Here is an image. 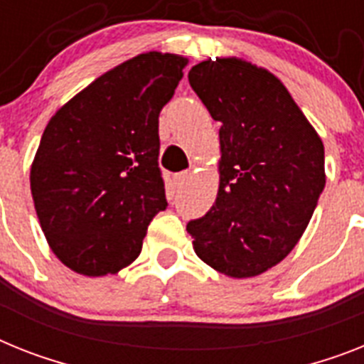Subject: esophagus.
Returning a JSON list of instances; mask_svg holds the SVG:
<instances>
[{"instance_id":"esophagus-1","label":"esophagus","mask_w":364,"mask_h":364,"mask_svg":"<svg viewBox=\"0 0 364 364\" xmlns=\"http://www.w3.org/2000/svg\"><path fill=\"white\" fill-rule=\"evenodd\" d=\"M188 177H191V173H188V172L176 173V176H173V183H176V187L181 188L183 185H185V183L188 181Z\"/></svg>"}]
</instances>
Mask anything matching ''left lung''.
<instances>
[{
    "instance_id": "left-lung-1",
    "label": "left lung",
    "mask_w": 364,
    "mask_h": 364,
    "mask_svg": "<svg viewBox=\"0 0 364 364\" xmlns=\"http://www.w3.org/2000/svg\"><path fill=\"white\" fill-rule=\"evenodd\" d=\"M188 83L220 122V187L191 220L194 252L229 277H253L291 253L326 185L323 144L285 85L237 57L192 66Z\"/></svg>"
}]
</instances>
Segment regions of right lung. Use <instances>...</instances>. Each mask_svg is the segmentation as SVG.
I'll return each mask as SVG.
<instances>
[{
	"mask_svg": "<svg viewBox=\"0 0 364 364\" xmlns=\"http://www.w3.org/2000/svg\"><path fill=\"white\" fill-rule=\"evenodd\" d=\"M188 60L136 55L51 116L31 166L36 216L51 252L77 274H116L139 257L166 209L159 112Z\"/></svg>",
	"mask_w": 364,
	"mask_h": 364,
	"instance_id": "right-lung-1",
	"label": "right lung"
}]
</instances>
